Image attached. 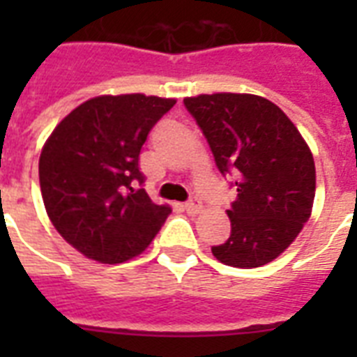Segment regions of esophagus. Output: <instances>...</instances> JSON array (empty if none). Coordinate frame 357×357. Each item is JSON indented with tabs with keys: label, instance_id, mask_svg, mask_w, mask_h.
<instances>
[{
	"label": "esophagus",
	"instance_id": "1",
	"mask_svg": "<svg viewBox=\"0 0 357 357\" xmlns=\"http://www.w3.org/2000/svg\"><path fill=\"white\" fill-rule=\"evenodd\" d=\"M185 211L190 213V215H196V213L202 211V202L196 198V196H192L190 200L185 202Z\"/></svg>",
	"mask_w": 357,
	"mask_h": 357
}]
</instances>
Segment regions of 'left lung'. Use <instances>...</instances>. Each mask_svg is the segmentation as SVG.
Listing matches in <instances>:
<instances>
[{
    "label": "left lung",
    "mask_w": 357,
    "mask_h": 357,
    "mask_svg": "<svg viewBox=\"0 0 357 357\" xmlns=\"http://www.w3.org/2000/svg\"><path fill=\"white\" fill-rule=\"evenodd\" d=\"M185 107L206 135L237 200L228 209L231 235L213 246L220 263L254 268L293 243L311 215L315 161L287 114L254 94H200Z\"/></svg>",
    "instance_id": "1"
}]
</instances>
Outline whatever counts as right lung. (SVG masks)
<instances>
[{
	"mask_svg": "<svg viewBox=\"0 0 357 357\" xmlns=\"http://www.w3.org/2000/svg\"><path fill=\"white\" fill-rule=\"evenodd\" d=\"M174 103L144 94L92 98L42 148L38 178L47 217L89 259L114 265L139 255L172 213L142 189L139 155Z\"/></svg>",
	"mask_w": 357,
	"mask_h": 357,
	"instance_id": "add662e5",
	"label": "right lung"
}]
</instances>
